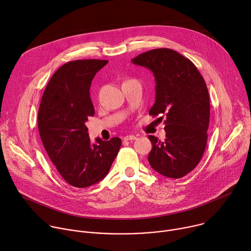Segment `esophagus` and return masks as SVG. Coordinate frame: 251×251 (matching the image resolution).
Segmentation results:
<instances>
[{
    "mask_svg": "<svg viewBox=\"0 0 251 251\" xmlns=\"http://www.w3.org/2000/svg\"><path fill=\"white\" fill-rule=\"evenodd\" d=\"M125 141H133L135 139H137V137L135 135H127V136H124L123 138Z\"/></svg>",
    "mask_w": 251,
    "mask_h": 251,
    "instance_id": "obj_1",
    "label": "esophagus"
}]
</instances>
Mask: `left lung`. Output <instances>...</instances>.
Returning <instances> with one entry per match:
<instances>
[{"instance_id": "1", "label": "left lung", "mask_w": 251, "mask_h": 251, "mask_svg": "<svg viewBox=\"0 0 251 251\" xmlns=\"http://www.w3.org/2000/svg\"><path fill=\"white\" fill-rule=\"evenodd\" d=\"M132 62L155 76L156 100L149 114L166 115L165 140L148 137L153 145L149 164L165 176L182 177L200 163L206 146L209 96L204 79L189 58L170 49L146 51Z\"/></svg>"}]
</instances>
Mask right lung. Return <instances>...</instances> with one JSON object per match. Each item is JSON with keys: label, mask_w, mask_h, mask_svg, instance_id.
I'll return each mask as SVG.
<instances>
[{"label": "right lung", "mask_w": 251, "mask_h": 251, "mask_svg": "<svg viewBox=\"0 0 251 251\" xmlns=\"http://www.w3.org/2000/svg\"><path fill=\"white\" fill-rule=\"evenodd\" d=\"M108 60L78 59L60 66L49 81L40 104L38 126L44 147L69 185L87 188L106 176L121 139H96L91 144L85 122L94 115L90 85Z\"/></svg>", "instance_id": "add662e5"}]
</instances>
